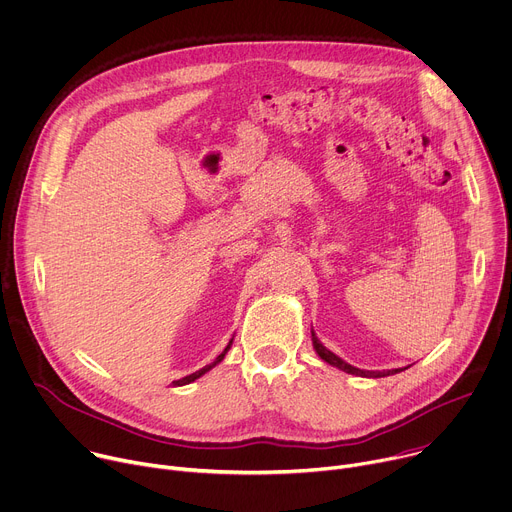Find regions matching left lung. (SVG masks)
<instances>
[{"label":"left lung","instance_id":"obj_1","mask_svg":"<svg viewBox=\"0 0 512 512\" xmlns=\"http://www.w3.org/2000/svg\"><path fill=\"white\" fill-rule=\"evenodd\" d=\"M311 335H313V347H315L317 355H319L323 361H327L329 365H333V367H337V369H341V371H345V373L359 375V377H387V375H393V373H399V371L407 369V367H401V369H387V371H365V369L353 367V365L345 363L341 357H337L333 351H329V349L317 339L315 331H311Z\"/></svg>","mask_w":512,"mask_h":512}]
</instances>
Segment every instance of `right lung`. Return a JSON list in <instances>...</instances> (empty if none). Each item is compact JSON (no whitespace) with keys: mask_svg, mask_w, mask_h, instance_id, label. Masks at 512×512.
<instances>
[{"mask_svg":"<svg viewBox=\"0 0 512 512\" xmlns=\"http://www.w3.org/2000/svg\"><path fill=\"white\" fill-rule=\"evenodd\" d=\"M232 341H234V339H232ZM232 341H230V343H228V347H226V349H224V351H222V353L216 357V361H214V363L206 365V367H203V369H199V371H195V373H191V375H187V377H181V379L173 381V385H175V387H177V385H187V383H191V381L199 379L203 373H208L212 367H216V365H218V363H220V361L226 357V353H228V351H230V347H232Z\"/></svg>","mask_w":512,"mask_h":512,"instance_id":"right-lung-1","label":"right lung"}]
</instances>
